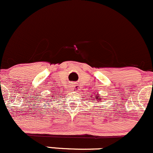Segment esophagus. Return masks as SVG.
I'll list each match as a JSON object with an SVG mask.
<instances>
[{
    "label": "esophagus",
    "mask_w": 153,
    "mask_h": 153,
    "mask_svg": "<svg viewBox=\"0 0 153 153\" xmlns=\"http://www.w3.org/2000/svg\"><path fill=\"white\" fill-rule=\"evenodd\" d=\"M71 88H72V90H77L76 85H72Z\"/></svg>",
    "instance_id": "1"
}]
</instances>
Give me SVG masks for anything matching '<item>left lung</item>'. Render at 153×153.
I'll return each instance as SVG.
<instances>
[{"mask_svg":"<svg viewBox=\"0 0 153 153\" xmlns=\"http://www.w3.org/2000/svg\"><path fill=\"white\" fill-rule=\"evenodd\" d=\"M90 98H93V97H90ZM93 99H96V100H97V101H100L101 100V96H100V95L99 94H96V96L95 97H93Z\"/></svg>","mask_w":153,"mask_h":153,"instance_id":"8db88e82","label":"left lung"}]
</instances>
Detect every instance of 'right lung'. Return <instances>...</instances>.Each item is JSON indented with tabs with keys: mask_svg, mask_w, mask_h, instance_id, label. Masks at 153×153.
Segmentation results:
<instances>
[{
	"mask_svg": "<svg viewBox=\"0 0 153 153\" xmlns=\"http://www.w3.org/2000/svg\"><path fill=\"white\" fill-rule=\"evenodd\" d=\"M54 96H55V94H53V95H52V99H53ZM55 98H56V97H55ZM55 99H56V98H55Z\"/></svg>",
	"mask_w": 153,
	"mask_h": 153,
	"instance_id": "1",
	"label": "right lung"
}]
</instances>
